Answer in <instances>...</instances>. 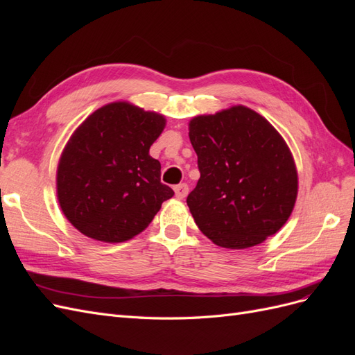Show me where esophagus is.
Returning a JSON list of instances; mask_svg holds the SVG:
<instances>
[{
    "label": "esophagus",
    "instance_id": "esophagus-1",
    "mask_svg": "<svg viewBox=\"0 0 355 355\" xmlns=\"http://www.w3.org/2000/svg\"><path fill=\"white\" fill-rule=\"evenodd\" d=\"M188 185L187 184H179L175 187V194H176V198L178 200H184L187 196H188Z\"/></svg>",
    "mask_w": 355,
    "mask_h": 355
}]
</instances>
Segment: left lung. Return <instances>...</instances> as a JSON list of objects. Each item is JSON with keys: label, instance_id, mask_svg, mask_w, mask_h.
I'll list each match as a JSON object with an SVG mask.
<instances>
[{"label": "left lung", "instance_id": "left-lung-1", "mask_svg": "<svg viewBox=\"0 0 355 355\" xmlns=\"http://www.w3.org/2000/svg\"><path fill=\"white\" fill-rule=\"evenodd\" d=\"M200 179L187 204L200 231L227 249H247L287 222L297 171L284 139L262 115L232 106L189 121Z\"/></svg>", "mask_w": 355, "mask_h": 355}]
</instances>
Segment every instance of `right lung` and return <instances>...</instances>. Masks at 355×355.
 <instances>
[{"label":"right lung","mask_w":355,"mask_h":355,"mask_svg":"<svg viewBox=\"0 0 355 355\" xmlns=\"http://www.w3.org/2000/svg\"><path fill=\"white\" fill-rule=\"evenodd\" d=\"M157 112L114 102L94 111L71 136L58 167V200L81 234L123 243L142 232L175 196L161 184L149 148L164 130Z\"/></svg>","instance_id":"right-lung-1"}]
</instances>
